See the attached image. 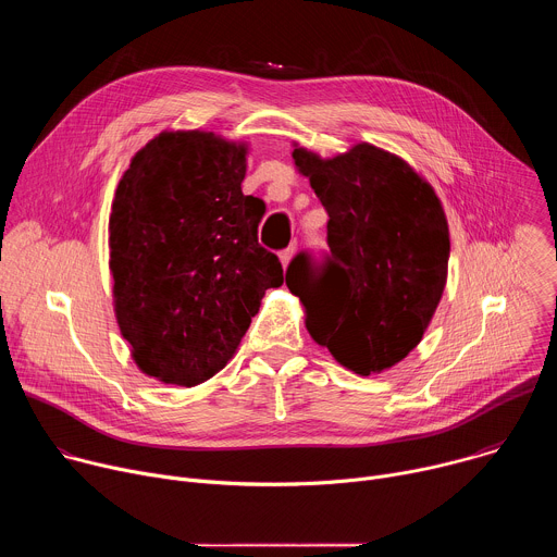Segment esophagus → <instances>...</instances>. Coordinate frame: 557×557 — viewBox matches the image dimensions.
<instances>
[{"instance_id": "1", "label": "esophagus", "mask_w": 557, "mask_h": 557, "mask_svg": "<svg viewBox=\"0 0 557 557\" xmlns=\"http://www.w3.org/2000/svg\"><path fill=\"white\" fill-rule=\"evenodd\" d=\"M293 253H295V247H288V249H284V251H280V260H282V267L286 269L288 267V262H290V258H293Z\"/></svg>"}]
</instances>
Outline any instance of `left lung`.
Masks as SVG:
<instances>
[{
  "mask_svg": "<svg viewBox=\"0 0 557 557\" xmlns=\"http://www.w3.org/2000/svg\"><path fill=\"white\" fill-rule=\"evenodd\" d=\"M295 165L329 211V256L314 269L297 253L286 286L306 306L310 337L352 372L399 363L421 342L441 301L449 231L434 189L374 145L322 161L306 149Z\"/></svg>",
  "mask_w": 557,
  "mask_h": 557,
  "instance_id": "obj_1",
  "label": "left lung"
}]
</instances>
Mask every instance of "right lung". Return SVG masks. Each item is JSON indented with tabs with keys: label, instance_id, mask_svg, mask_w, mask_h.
I'll list each match as a JSON object with an SVG mask.
<instances>
[{
	"label": "right lung",
	"instance_id": "right-lung-1",
	"mask_svg": "<svg viewBox=\"0 0 557 557\" xmlns=\"http://www.w3.org/2000/svg\"><path fill=\"white\" fill-rule=\"evenodd\" d=\"M247 149L211 132H165L123 174L110 213L114 310L138 368L198 385L233 357L267 288L264 202L243 194Z\"/></svg>",
	"mask_w": 557,
	"mask_h": 557
}]
</instances>
